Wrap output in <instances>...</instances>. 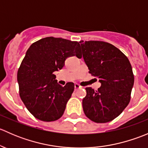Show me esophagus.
Segmentation results:
<instances>
[{
	"label": "esophagus",
	"instance_id": "34e87169",
	"mask_svg": "<svg viewBox=\"0 0 148 148\" xmlns=\"http://www.w3.org/2000/svg\"><path fill=\"white\" fill-rule=\"evenodd\" d=\"M82 86H80L79 84H74V89H75V90H77V89H81Z\"/></svg>",
	"mask_w": 148,
	"mask_h": 148
}]
</instances>
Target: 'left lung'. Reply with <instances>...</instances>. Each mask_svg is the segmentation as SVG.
<instances>
[{
    "mask_svg": "<svg viewBox=\"0 0 148 148\" xmlns=\"http://www.w3.org/2000/svg\"><path fill=\"white\" fill-rule=\"evenodd\" d=\"M81 43L84 60L89 72L99 79L101 86L95 92L86 87L82 100L85 115L97 123H105L118 117L130 101L134 75L129 59L112 44L104 41Z\"/></svg>",
    "mask_w": 148,
    "mask_h": 148,
    "instance_id": "8db88e82",
    "label": "left lung"
}]
</instances>
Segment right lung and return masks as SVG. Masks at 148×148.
<instances>
[{
    "mask_svg": "<svg viewBox=\"0 0 148 148\" xmlns=\"http://www.w3.org/2000/svg\"><path fill=\"white\" fill-rule=\"evenodd\" d=\"M79 55V43L62 38H41L28 48L17 80L21 99L36 118L51 122L63 115L74 84L61 86L53 72L62 69L67 58Z\"/></svg>",
    "mask_w": 148,
    "mask_h": 148,
    "instance_id": "obj_1",
    "label": "right lung"
}]
</instances>
